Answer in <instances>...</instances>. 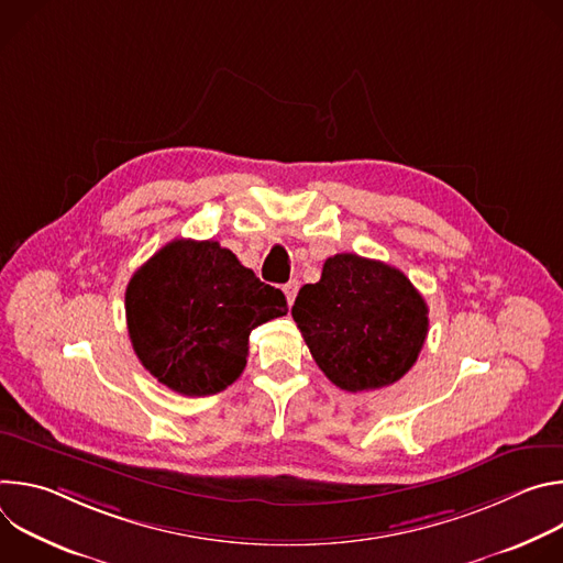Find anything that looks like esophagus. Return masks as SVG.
Instances as JSON below:
<instances>
[{
    "label": "esophagus",
    "mask_w": 563,
    "mask_h": 563,
    "mask_svg": "<svg viewBox=\"0 0 563 563\" xmlns=\"http://www.w3.org/2000/svg\"><path fill=\"white\" fill-rule=\"evenodd\" d=\"M298 289H300V283H298V280H289V283L283 287V291H285V298H287V302H289V305L296 300V294H298Z\"/></svg>",
    "instance_id": "34e87169"
}]
</instances>
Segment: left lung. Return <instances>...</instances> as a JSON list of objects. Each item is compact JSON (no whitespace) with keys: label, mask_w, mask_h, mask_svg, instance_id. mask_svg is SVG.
<instances>
[{"label":"left lung","mask_w":563,"mask_h":563,"mask_svg":"<svg viewBox=\"0 0 563 563\" xmlns=\"http://www.w3.org/2000/svg\"><path fill=\"white\" fill-rule=\"evenodd\" d=\"M296 325L323 374L345 391L380 389L408 374L428 336V305L410 278L380 261L336 254L300 287Z\"/></svg>","instance_id":"1"}]
</instances>
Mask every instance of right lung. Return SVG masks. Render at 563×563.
<instances>
[{
	"instance_id": "right-lung-1",
	"label": "right lung",
	"mask_w": 563,
	"mask_h": 563,
	"mask_svg": "<svg viewBox=\"0 0 563 563\" xmlns=\"http://www.w3.org/2000/svg\"><path fill=\"white\" fill-rule=\"evenodd\" d=\"M126 325L140 363L183 396H209L247 365L250 334L287 313L265 285L216 240H172L129 280Z\"/></svg>"
}]
</instances>
